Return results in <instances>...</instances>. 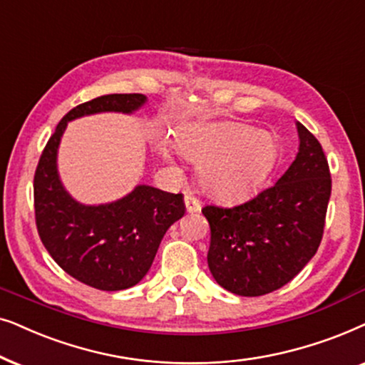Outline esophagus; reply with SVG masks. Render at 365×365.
Returning <instances> with one entry per match:
<instances>
[{"instance_id":"obj_1","label":"esophagus","mask_w":365,"mask_h":365,"mask_svg":"<svg viewBox=\"0 0 365 365\" xmlns=\"http://www.w3.org/2000/svg\"><path fill=\"white\" fill-rule=\"evenodd\" d=\"M185 207H187V212L188 213H197V212H200V202L197 200L195 197H192V195H187L185 197Z\"/></svg>"}]
</instances>
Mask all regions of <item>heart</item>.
<instances>
[{
	"mask_svg": "<svg viewBox=\"0 0 365 365\" xmlns=\"http://www.w3.org/2000/svg\"><path fill=\"white\" fill-rule=\"evenodd\" d=\"M183 157L198 167L205 192L235 198L254 192L279 160V140L267 130L239 121L197 125L178 137Z\"/></svg>",
	"mask_w": 365,
	"mask_h": 365,
	"instance_id": "b5f03b06",
	"label": "heart"
}]
</instances>
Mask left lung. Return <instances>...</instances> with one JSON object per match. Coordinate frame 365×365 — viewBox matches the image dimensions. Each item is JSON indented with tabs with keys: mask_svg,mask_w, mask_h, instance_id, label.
Segmentation results:
<instances>
[{
	"mask_svg": "<svg viewBox=\"0 0 365 365\" xmlns=\"http://www.w3.org/2000/svg\"><path fill=\"white\" fill-rule=\"evenodd\" d=\"M299 153L275 185L235 207L202 208L210 225L208 269L235 295L259 297L289 284L317 252L332 190L319 140L297 123Z\"/></svg>",
	"mask_w": 365,
	"mask_h": 365,
	"instance_id": "8db88e82",
	"label": "left lung"
}]
</instances>
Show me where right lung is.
I'll return each instance as SVG.
<instances>
[{"label":"right lung","mask_w":365,"mask_h":365,"mask_svg":"<svg viewBox=\"0 0 365 365\" xmlns=\"http://www.w3.org/2000/svg\"><path fill=\"white\" fill-rule=\"evenodd\" d=\"M145 101L140 93L103 95L68 111L33 180L36 228L48 254L68 275L98 290L130 289L147 275L165 232L185 213L183 195L138 185L113 203L81 205L58 177V145L68 121L101 111L132 113Z\"/></svg>","instance_id":"obj_1"}]
</instances>
